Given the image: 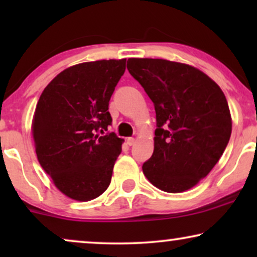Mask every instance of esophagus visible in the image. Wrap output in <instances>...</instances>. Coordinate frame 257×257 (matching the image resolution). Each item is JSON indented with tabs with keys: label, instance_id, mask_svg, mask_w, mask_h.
Segmentation results:
<instances>
[{
	"label": "esophagus",
	"instance_id": "34e87169",
	"mask_svg": "<svg viewBox=\"0 0 257 257\" xmlns=\"http://www.w3.org/2000/svg\"><path fill=\"white\" fill-rule=\"evenodd\" d=\"M135 143H136V139H135V138H128V139H127V144H128L130 146L135 145Z\"/></svg>",
	"mask_w": 257,
	"mask_h": 257
}]
</instances>
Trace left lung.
<instances>
[{"label":"left lung","mask_w":257,"mask_h":257,"mask_svg":"<svg viewBox=\"0 0 257 257\" xmlns=\"http://www.w3.org/2000/svg\"><path fill=\"white\" fill-rule=\"evenodd\" d=\"M127 69L156 108L154 151L144 174L164 192L188 191L213 170L229 142L226 96L205 72L185 63L128 58Z\"/></svg>","instance_id":"left-lung-1"}]
</instances>
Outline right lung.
Returning <instances> with one entry per match:
<instances>
[{
	"label": "right lung",
	"instance_id": "add662e5",
	"mask_svg": "<svg viewBox=\"0 0 257 257\" xmlns=\"http://www.w3.org/2000/svg\"><path fill=\"white\" fill-rule=\"evenodd\" d=\"M126 58L72 65L42 92L31 132L38 163L68 198H98L111 182L124 139L104 135L112 118L108 101L124 75Z\"/></svg>",
	"mask_w": 257,
	"mask_h": 257
}]
</instances>
